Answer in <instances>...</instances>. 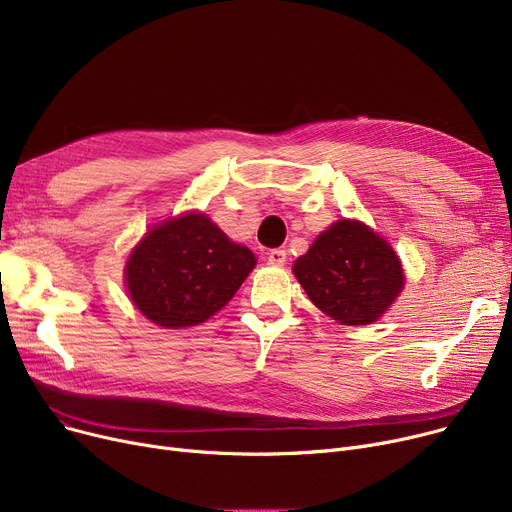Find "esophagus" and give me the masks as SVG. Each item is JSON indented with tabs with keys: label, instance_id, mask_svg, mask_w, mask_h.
Returning <instances> with one entry per match:
<instances>
[{
	"label": "esophagus",
	"instance_id": "34e87169",
	"mask_svg": "<svg viewBox=\"0 0 512 512\" xmlns=\"http://www.w3.org/2000/svg\"><path fill=\"white\" fill-rule=\"evenodd\" d=\"M267 261H270L272 265H282L286 261V251L284 249H272L270 253H267Z\"/></svg>",
	"mask_w": 512,
	"mask_h": 512
}]
</instances>
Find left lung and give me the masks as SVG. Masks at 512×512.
<instances>
[{
    "instance_id": "left-lung-1",
    "label": "left lung",
    "mask_w": 512,
    "mask_h": 512,
    "mask_svg": "<svg viewBox=\"0 0 512 512\" xmlns=\"http://www.w3.org/2000/svg\"><path fill=\"white\" fill-rule=\"evenodd\" d=\"M294 276L315 307L346 326L378 319L405 284L388 242L361 222L340 220L294 261Z\"/></svg>"
}]
</instances>
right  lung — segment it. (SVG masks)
Returning a JSON list of instances; mask_svg holds the SVG:
<instances>
[{
  "label": "right lung",
  "instance_id": "obj_1",
  "mask_svg": "<svg viewBox=\"0 0 512 512\" xmlns=\"http://www.w3.org/2000/svg\"><path fill=\"white\" fill-rule=\"evenodd\" d=\"M255 267L203 213H188L147 232L126 263L128 292L145 317L188 328L220 311Z\"/></svg>",
  "mask_w": 512,
  "mask_h": 512
}]
</instances>
